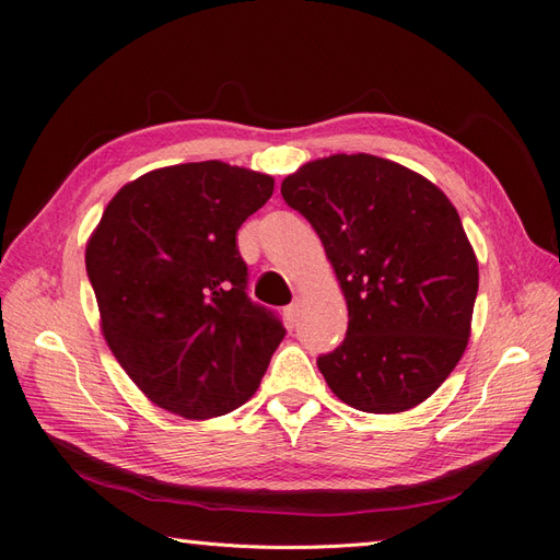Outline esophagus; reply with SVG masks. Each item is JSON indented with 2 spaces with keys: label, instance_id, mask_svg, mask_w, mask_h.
Masks as SVG:
<instances>
[{
  "label": "esophagus",
  "instance_id": "obj_1",
  "mask_svg": "<svg viewBox=\"0 0 560 560\" xmlns=\"http://www.w3.org/2000/svg\"><path fill=\"white\" fill-rule=\"evenodd\" d=\"M284 315H287V319H290L292 325H294V322H296V319H299V315H301V301L296 299L294 303H290V306L284 308Z\"/></svg>",
  "mask_w": 560,
  "mask_h": 560
}]
</instances>
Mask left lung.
<instances>
[{
  "label": "left lung",
  "mask_w": 560,
  "mask_h": 560,
  "mask_svg": "<svg viewBox=\"0 0 560 560\" xmlns=\"http://www.w3.org/2000/svg\"><path fill=\"white\" fill-rule=\"evenodd\" d=\"M308 219L348 303V331L317 366L366 413L425 401L460 362L479 264L460 214L430 179L371 154L317 159L282 179Z\"/></svg>",
  "instance_id": "left-lung-1"
}]
</instances>
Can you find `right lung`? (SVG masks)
Segmentation results:
<instances>
[{"mask_svg": "<svg viewBox=\"0 0 560 560\" xmlns=\"http://www.w3.org/2000/svg\"><path fill=\"white\" fill-rule=\"evenodd\" d=\"M273 177L222 161L128 182L86 245L100 329L161 409L208 420L243 406L284 338L247 296L235 233L273 196Z\"/></svg>", "mask_w": 560, "mask_h": 560, "instance_id": "right-lung-1", "label": "right lung"}]
</instances>
